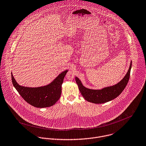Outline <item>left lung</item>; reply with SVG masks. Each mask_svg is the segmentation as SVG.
Wrapping results in <instances>:
<instances>
[{
	"label": "left lung",
	"instance_id": "8db88e82",
	"mask_svg": "<svg viewBox=\"0 0 146 146\" xmlns=\"http://www.w3.org/2000/svg\"><path fill=\"white\" fill-rule=\"evenodd\" d=\"M131 66L132 61L130 62V67L126 74L120 82L114 85L108 86L102 89L94 90L86 88L77 77L75 78L76 81L82 96L85 100L97 104L106 103L117 98L123 91L129 80Z\"/></svg>",
	"mask_w": 146,
	"mask_h": 146
}]
</instances>
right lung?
I'll use <instances>...</instances> for the list:
<instances>
[{"label": "right lung", "instance_id": "obj_1", "mask_svg": "<svg viewBox=\"0 0 146 146\" xmlns=\"http://www.w3.org/2000/svg\"><path fill=\"white\" fill-rule=\"evenodd\" d=\"M68 71L62 72L52 82L44 86L29 88L20 86L11 73L12 82L19 94L27 103L38 108H48L53 106L59 100L61 85Z\"/></svg>", "mask_w": 146, "mask_h": 146}]
</instances>
